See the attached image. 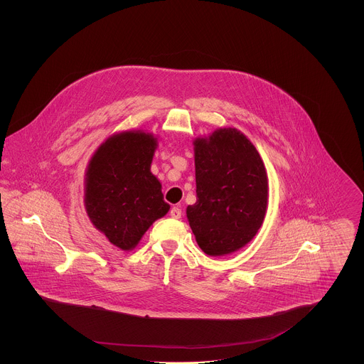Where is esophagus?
I'll return each mask as SVG.
<instances>
[{"label":"esophagus","instance_id":"34e87169","mask_svg":"<svg viewBox=\"0 0 364 364\" xmlns=\"http://www.w3.org/2000/svg\"><path fill=\"white\" fill-rule=\"evenodd\" d=\"M171 217H172V218H176V220L181 218V208H176V206L171 208Z\"/></svg>","mask_w":364,"mask_h":364}]
</instances>
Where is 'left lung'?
<instances>
[{"label": "left lung", "mask_w": 364, "mask_h": 364, "mask_svg": "<svg viewBox=\"0 0 364 364\" xmlns=\"http://www.w3.org/2000/svg\"><path fill=\"white\" fill-rule=\"evenodd\" d=\"M196 203L187 217L210 257L240 250L254 239L267 208V176L254 144L235 128L195 140Z\"/></svg>", "instance_id": "1"}]
</instances>
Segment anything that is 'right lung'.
I'll list each match as a JSON object with an SVG mask.
<instances>
[{
  "instance_id": "add662e5",
  "label": "right lung",
  "mask_w": 364,
  "mask_h": 364,
  "mask_svg": "<svg viewBox=\"0 0 364 364\" xmlns=\"http://www.w3.org/2000/svg\"><path fill=\"white\" fill-rule=\"evenodd\" d=\"M156 140L127 131L107 139L87 168L85 203L92 225L124 251L136 247L150 225L171 206L150 172Z\"/></svg>"
}]
</instances>
